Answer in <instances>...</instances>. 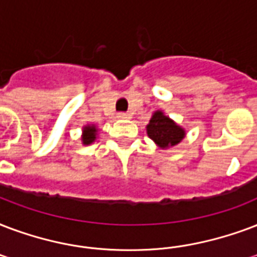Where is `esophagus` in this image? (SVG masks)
Segmentation results:
<instances>
[{
    "mask_svg": "<svg viewBox=\"0 0 257 257\" xmlns=\"http://www.w3.org/2000/svg\"><path fill=\"white\" fill-rule=\"evenodd\" d=\"M117 117H118V118H131V114H129V113H125V111H121V113L117 114Z\"/></svg>",
    "mask_w": 257,
    "mask_h": 257,
    "instance_id": "esophagus-1",
    "label": "esophagus"
}]
</instances>
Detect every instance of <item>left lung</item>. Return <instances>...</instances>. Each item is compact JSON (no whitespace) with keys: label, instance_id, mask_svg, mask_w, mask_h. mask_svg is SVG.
Here are the masks:
<instances>
[{"label":"left lung","instance_id":"8db88e82","mask_svg":"<svg viewBox=\"0 0 257 257\" xmlns=\"http://www.w3.org/2000/svg\"><path fill=\"white\" fill-rule=\"evenodd\" d=\"M147 135L160 148L174 147L185 139L186 131L172 121L162 110H156L152 114L150 124L147 125Z\"/></svg>","mask_w":257,"mask_h":257}]
</instances>
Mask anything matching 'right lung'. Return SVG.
Here are the masks:
<instances>
[{"label": "right lung", "instance_id": "right-lung-1", "mask_svg": "<svg viewBox=\"0 0 257 257\" xmlns=\"http://www.w3.org/2000/svg\"><path fill=\"white\" fill-rule=\"evenodd\" d=\"M97 132L98 129L95 125H86V126H83V129H82V144L89 146V144L95 142Z\"/></svg>", "mask_w": 257, "mask_h": 257}]
</instances>
